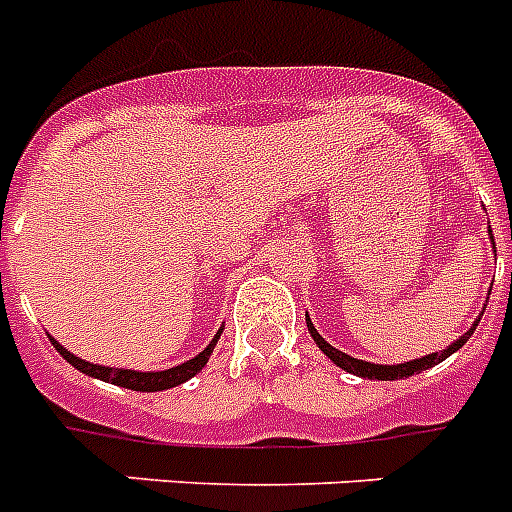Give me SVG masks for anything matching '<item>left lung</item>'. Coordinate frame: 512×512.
Segmentation results:
<instances>
[{
  "label": "left lung",
  "mask_w": 512,
  "mask_h": 512,
  "mask_svg": "<svg viewBox=\"0 0 512 512\" xmlns=\"http://www.w3.org/2000/svg\"><path fill=\"white\" fill-rule=\"evenodd\" d=\"M489 240H492V246H495V235H492V227H489ZM495 256H497V253H495ZM482 313H484V310H482ZM479 318H482V316H479ZM479 318L471 323V329L466 331L464 336H458L456 342L448 344V347L440 349V352H432V355H425V357H414V360L399 362V365H375V362L357 360V357H352V355H347V352H339L336 347H331V344L326 342L321 334H318L316 326H313V321H310L308 313H305V323H308L310 336H313V342L318 344V349H321L323 355L329 357L336 368L347 370V373L357 375V378H368V381H401V378H409V375H414V373H422V370L435 368L438 362L448 360L453 352H458V349L469 342L471 334H474L476 326H479Z\"/></svg>",
  "instance_id": "obj_1"
}]
</instances>
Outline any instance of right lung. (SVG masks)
<instances>
[{"label": "right lung", "mask_w": 512, "mask_h": 512, "mask_svg": "<svg viewBox=\"0 0 512 512\" xmlns=\"http://www.w3.org/2000/svg\"><path fill=\"white\" fill-rule=\"evenodd\" d=\"M220 334H222V329L217 331L212 342H209L207 347L199 352V355L191 357V360L181 362V365H176V368L147 370V373H142V370L95 365V362H87V360H82V357L72 355L67 347H61V344L56 342L54 336H48V339H51V344L56 347V352H59V355L64 357V360H67L72 368L80 370V373L90 375V378H98V381L113 383V386L129 388V391L150 393V391H168V388H176V386H181V383L189 381V378H194L196 373H202V368L209 362V355H212V349H214V344H217V339H220Z\"/></svg>", "instance_id": "1"}]
</instances>
